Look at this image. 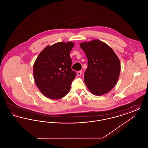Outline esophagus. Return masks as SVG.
Listing matches in <instances>:
<instances>
[{"mask_svg": "<svg viewBox=\"0 0 148 148\" xmlns=\"http://www.w3.org/2000/svg\"><path fill=\"white\" fill-rule=\"evenodd\" d=\"M82 71H78L77 72V75L78 76H80L82 75Z\"/></svg>", "mask_w": 148, "mask_h": 148, "instance_id": "esophagus-1", "label": "esophagus"}]
</instances>
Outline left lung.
<instances>
[{
  "mask_svg": "<svg viewBox=\"0 0 148 148\" xmlns=\"http://www.w3.org/2000/svg\"><path fill=\"white\" fill-rule=\"evenodd\" d=\"M80 47L88 60L84 75L87 88L97 96L110 92L119 77L121 66L118 57L108 45L98 39L81 42Z\"/></svg>",
  "mask_w": 148,
  "mask_h": 148,
  "instance_id": "left-lung-1",
  "label": "left lung"
}]
</instances>
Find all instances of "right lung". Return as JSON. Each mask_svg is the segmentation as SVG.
Listing matches in <instances>:
<instances>
[{"label": "right lung", "mask_w": 148, "mask_h": 148, "mask_svg": "<svg viewBox=\"0 0 148 148\" xmlns=\"http://www.w3.org/2000/svg\"><path fill=\"white\" fill-rule=\"evenodd\" d=\"M72 42H58L46 47L33 65L35 84L42 94L51 99L62 98L68 94L76 74L71 69L70 53Z\"/></svg>", "instance_id": "right-lung-1"}]
</instances>
